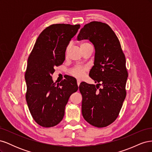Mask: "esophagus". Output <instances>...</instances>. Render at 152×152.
<instances>
[{
  "instance_id": "obj_1",
  "label": "esophagus",
  "mask_w": 152,
  "mask_h": 152,
  "mask_svg": "<svg viewBox=\"0 0 152 152\" xmlns=\"http://www.w3.org/2000/svg\"><path fill=\"white\" fill-rule=\"evenodd\" d=\"M80 80H77V86H79V85H80Z\"/></svg>"
}]
</instances>
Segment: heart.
I'll list each match as a JSON object with an SVG mask.
<instances>
[{
	"instance_id": "heart-1",
	"label": "heart",
	"mask_w": 152,
	"mask_h": 152,
	"mask_svg": "<svg viewBox=\"0 0 152 152\" xmlns=\"http://www.w3.org/2000/svg\"><path fill=\"white\" fill-rule=\"evenodd\" d=\"M92 47L91 44L89 42H83L80 44V48L82 50H83L87 48ZM70 45H68L65 50V56H67L68 54L69 53V50H70ZM89 67L86 65H77L74 67L72 68L70 70H69V73L73 77H74L77 79H83L85 77L86 72L88 71Z\"/></svg>"
}]
</instances>
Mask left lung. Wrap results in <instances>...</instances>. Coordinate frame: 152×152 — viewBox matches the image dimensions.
Returning <instances> with one entry per match:
<instances>
[{
  "label": "left lung",
  "instance_id": "8db88e82",
  "mask_svg": "<svg viewBox=\"0 0 152 152\" xmlns=\"http://www.w3.org/2000/svg\"><path fill=\"white\" fill-rule=\"evenodd\" d=\"M77 39H89L94 45V65L89 76L98 83L80 84L82 115L92 126L107 127L118 117L126 96L125 54L115 32L104 23L91 21L85 25Z\"/></svg>",
  "mask_w": 152,
  "mask_h": 152
}]
</instances>
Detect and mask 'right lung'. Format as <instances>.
<instances>
[{"label": "right lung", "mask_w": 152, "mask_h": 152, "mask_svg": "<svg viewBox=\"0 0 152 152\" xmlns=\"http://www.w3.org/2000/svg\"><path fill=\"white\" fill-rule=\"evenodd\" d=\"M80 25L53 24L45 28L30 53L25 73V98L34 120L44 127L56 126L65 115L70 95L78 90L74 78L68 77L56 85L54 68L65 59V50Z\"/></svg>", "instance_id": "right-lung-1"}]
</instances>
